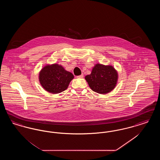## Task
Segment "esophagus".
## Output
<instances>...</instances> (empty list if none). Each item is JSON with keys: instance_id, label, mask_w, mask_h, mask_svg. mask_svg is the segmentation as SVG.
Listing matches in <instances>:
<instances>
[{"instance_id": "esophagus-1", "label": "esophagus", "mask_w": 160, "mask_h": 160, "mask_svg": "<svg viewBox=\"0 0 160 160\" xmlns=\"http://www.w3.org/2000/svg\"><path fill=\"white\" fill-rule=\"evenodd\" d=\"M77 78H83V74H81V75H80V76H77Z\"/></svg>"}]
</instances>
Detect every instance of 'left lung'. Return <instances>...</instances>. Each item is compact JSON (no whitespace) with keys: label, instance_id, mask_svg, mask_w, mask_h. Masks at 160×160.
<instances>
[{"label":"left lung","instance_id":"left-lung-1","mask_svg":"<svg viewBox=\"0 0 160 160\" xmlns=\"http://www.w3.org/2000/svg\"><path fill=\"white\" fill-rule=\"evenodd\" d=\"M85 79L93 91L106 94L115 88L118 74L112 66L97 63L92 68L91 74L85 77Z\"/></svg>","mask_w":160,"mask_h":160}]
</instances>
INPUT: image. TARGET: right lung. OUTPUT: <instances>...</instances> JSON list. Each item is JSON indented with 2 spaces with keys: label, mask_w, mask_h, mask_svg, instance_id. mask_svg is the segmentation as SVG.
Masks as SVG:
<instances>
[{
  "label": "right lung",
  "mask_w": 160,
  "mask_h": 160,
  "mask_svg": "<svg viewBox=\"0 0 160 160\" xmlns=\"http://www.w3.org/2000/svg\"><path fill=\"white\" fill-rule=\"evenodd\" d=\"M73 74L62 66L54 63L45 66L39 74V80L42 88L52 93H59L66 90Z\"/></svg>",
  "instance_id": "1"
}]
</instances>
